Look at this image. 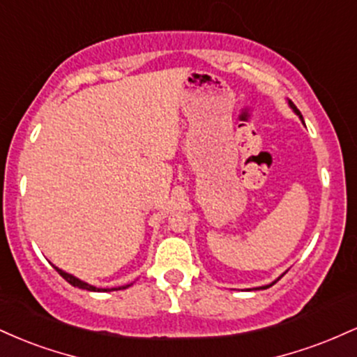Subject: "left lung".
Returning <instances> with one entry per match:
<instances>
[{"mask_svg":"<svg viewBox=\"0 0 357 357\" xmlns=\"http://www.w3.org/2000/svg\"><path fill=\"white\" fill-rule=\"evenodd\" d=\"M290 107H292V109H294V110H296V112L298 114V116H301V112H298V110H297V107H296V105H294V104H292V102H290ZM301 119H302V116H301ZM302 121H304V119H302ZM277 280H278V278H277ZM277 280H275V282H277ZM275 282H273V284H275ZM273 284H270V285H273ZM270 285L260 287V289H268V287H270Z\"/></svg>","mask_w":357,"mask_h":357,"instance_id":"obj_1","label":"left lung"}]
</instances>
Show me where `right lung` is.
Listing matches in <instances>:
<instances>
[{
    "label": "right lung",
    "instance_id": "1",
    "mask_svg": "<svg viewBox=\"0 0 357 357\" xmlns=\"http://www.w3.org/2000/svg\"><path fill=\"white\" fill-rule=\"evenodd\" d=\"M55 270L56 272L60 273L61 277L65 278V280L68 282V284L70 285H73V287H79V289H85V290H90V292H100V289H97V287H93V285H89V284H85V282H82V280H79V278H75L73 275H70V273H67V272H63V270H60V268H56L55 267ZM127 287L129 285H126V287H122V289H127ZM112 290H117V289H112ZM121 290V289H119ZM105 292H107V289H105Z\"/></svg>",
    "mask_w": 357,
    "mask_h": 357
}]
</instances>
